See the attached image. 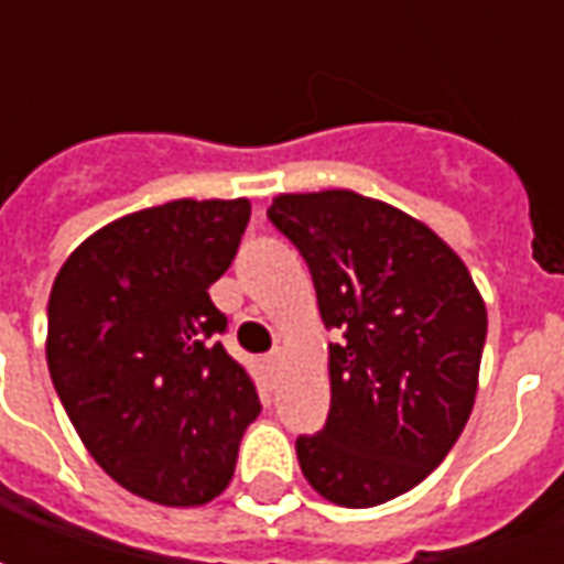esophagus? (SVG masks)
Returning <instances> with one entry per match:
<instances>
[{"mask_svg": "<svg viewBox=\"0 0 564 564\" xmlns=\"http://www.w3.org/2000/svg\"><path fill=\"white\" fill-rule=\"evenodd\" d=\"M281 359H283V350H281V347H274V350H271V354L265 356V366H269L271 371H274V368H278V362H281Z\"/></svg>", "mask_w": 564, "mask_h": 564, "instance_id": "1", "label": "esophagus"}]
</instances>
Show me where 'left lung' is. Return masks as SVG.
<instances>
[{"mask_svg": "<svg viewBox=\"0 0 564 564\" xmlns=\"http://www.w3.org/2000/svg\"><path fill=\"white\" fill-rule=\"evenodd\" d=\"M269 220L305 257L329 344V420L295 441L319 496L375 508L435 471L471 416L486 302L459 253L390 202L281 193Z\"/></svg>", "mask_w": 564, "mask_h": 564, "instance_id": "obj_1", "label": "left lung"}]
</instances>
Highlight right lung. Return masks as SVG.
<instances>
[{
  "instance_id": "1",
  "label": "right lung",
  "mask_w": 564,
  "mask_h": 564,
  "mask_svg": "<svg viewBox=\"0 0 564 564\" xmlns=\"http://www.w3.org/2000/svg\"><path fill=\"white\" fill-rule=\"evenodd\" d=\"M247 198H174L80 241L47 302V368L102 471L165 508L229 486L259 416L247 368L226 354L208 286L232 265Z\"/></svg>"
}]
</instances>
